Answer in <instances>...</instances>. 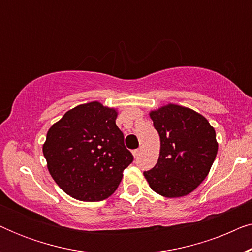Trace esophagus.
<instances>
[{
    "label": "esophagus",
    "instance_id": "obj_1",
    "mask_svg": "<svg viewBox=\"0 0 252 252\" xmlns=\"http://www.w3.org/2000/svg\"><path fill=\"white\" fill-rule=\"evenodd\" d=\"M141 153V149H136V150H133V156L134 157H137Z\"/></svg>",
    "mask_w": 252,
    "mask_h": 252
}]
</instances>
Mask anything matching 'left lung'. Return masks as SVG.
I'll return each mask as SVG.
<instances>
[{
	"instance_id": "8db88e82",
	"label": "left lung",
	"mask_w": 252,
	"mask_h": 252,
	"mask_svg": "<svg viewBox=\"0 0 252 252\" xmlns=\"http://www.w3.org/2000/svg\"><path fill=\"white\" fill-rule=\"evenodd\" d=\"M159 134L157 164L143 172L155 192L167 198L194 191L208 177L218 153L216 130L201 113L172 104L149 112Z\"/></svg>"
}]
</instances>
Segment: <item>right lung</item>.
I'll return each mask as SVG.
<instances>
[{"label": "right lung", "instance_id": "right-lung-1", "mask_svg": "<svg viewBox=\"0 0 252 252\" xmlns=\"http://www.w3.org/2000/svg\"><path fill=\"white\" fill-rule=\"evenodd\" d=\"M118 112L97 101L68 110L47 133L42 151L62 190L84 202L111 196L133 161L116 125Z\"/></svg>", "mask_w": 252, "mask_h": 252}]
</instances>
